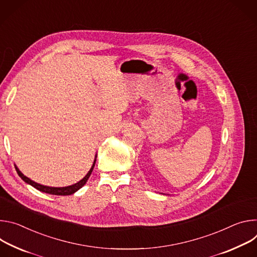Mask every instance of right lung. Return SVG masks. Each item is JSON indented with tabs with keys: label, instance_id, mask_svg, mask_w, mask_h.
I'll list each match as a JSON object with an SVG mask.
<instances>
[{
	"label": "right lung",
	"instance_id": "1",
	"mask_svg": "<svg viewBox=\"0 0 257 257\" xmlns=\"http://www.w3.org/2000/svg\"><path fill=\"white\" fill-rule=\"evenodd\" d=\"M96 159H97V154L95 155V159H94V162H93V165L92 167L90 168V170L88 172V174L85 175L79 182L73 184V185H70V186H66V187H49V186H44V185H41L39 183H36L35 181L31 180L30 178L25 177L20 170L19 168L15 165V168H16V172L18 174V176L28 185L33 186L34 188H36L37 190L41 191V192H44V193H47V194H51V195H61V196H66V195H71V194H74L76 191H78L81 187H83L85 185V183L88 182L93 169H94V166H95V163H96Z\"/></svg>",
	"mask_w": 257,
	"mask_h": 257
}]
</instances>
